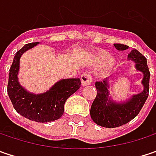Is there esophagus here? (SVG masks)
Here are the masks:
<instances>
[{
    "instance_id": "34e87169",
    "label": "esophagus",
    "mask_w": 156,
    "mask_h": 156,
    "mask_svg": "<svg viewBox=\"0 0 156 156\" xmlns=\"http://www.w3.org/2000/svg\"><path fill=\"white\" fill-rule=\"evenodd\" d=\"M80 79H81V83L83 86H87L90 85L92 83L93 78L91 74L89 72H85L80 76Z\"/></svg>"
}]
</instances>
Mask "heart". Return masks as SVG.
<instances>
[{"label":"heart","mask_w":156,"mask_h":156,"mask_svg":"<svg viewBox=\"0 0 156 156\" xmlns=\"http://www.w3.org/2000/svg\"><path fill=\"white\" fill-rule=\"evenodd\" d=\"M106 59L107 61L105 62V67H110V66H112V59H107V54L106 53H105V52H102V53H100V55H99V60L100 61H105Z\"/></svg>","instance_id":"heart-1"}]
</instances>
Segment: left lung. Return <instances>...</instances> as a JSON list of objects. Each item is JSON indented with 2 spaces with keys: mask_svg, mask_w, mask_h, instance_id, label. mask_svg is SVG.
Listing matches in <instances>:
<instances>
[{
  "mask_svg": "<svg viewBox=\"0 0 156 156\" xmlns=\"http://www.w3.org/2000/svg\"><path fill=\"white\" fill-rule=\"evenodd\" d=\"M114 46L119 51H124L129 48L128 45L121 44H115ZM129 59L133 61L136 63V69L144 74L142 81L144 90L140 94L134 95L125 104H115L108 99L109 94L106 80L104 82H95L97 94L91 105L90 115L93 121L99 126L105 128H116L128 123L139 113L148 97L150 72L146 57L137 50H133L129 54Z\"/></svg>",
  "mask_w": 156,
  "mask_h": 156,
  "instance_id": "8db88e82",
  "label": "left lung"
}]
</instances>
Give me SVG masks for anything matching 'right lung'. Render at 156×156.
<instances>
[{"instance_id": "right-lung-1", "label": "right lung", "mask_w": 156, "mask_h": 156, "mask_svg": "<svg viewBox=\"0 0 156 156\" xmlns=\"http://www.w3.org/2000/svg\"><path fill=\"white\" fill-rule=\"evenodd\" d=\"M30 43L18 51L9 71L7 91L14 109L23 117L36 122H49L60 119L64 112L66 100L80 87L79 78L62 79L57 82L48 92L33 94L26 91L18 81L20 58L24 51L36 45Z\"/></svg>"}]
</instances>
